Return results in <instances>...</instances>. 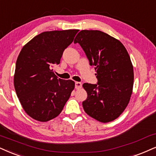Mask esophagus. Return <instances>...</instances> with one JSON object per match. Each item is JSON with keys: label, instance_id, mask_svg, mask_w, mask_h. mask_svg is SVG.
Masks as SVG:
<instances>
[{"label": "esophagus", "instance_id": "obj_1", "mask_svg": "<svg viewBox=\"0 0 156 156\" xmlns=\"http://www.w3.org/2000/svg\"><path fill=\"white\" fill-rule=\"evenodd\" d=\"M82 84L81 82H75V88H76V90L80 89V88H82Z\"/></svg>", "mask_w": 156, "mask_h": 156}]
</instances>
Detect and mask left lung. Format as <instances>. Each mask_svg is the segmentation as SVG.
<instances>
[{"label": "left lung", "instance_id": "obj_1", "mask_svg": "<svg viewBox=\"0 0 156 156\" xmlns=\"http://www.w3.org/2000/svg\"><path fill=\"white\" fill-rule=\"evenodd\" d=\"M80 43L95 66L97 84L84 83L87 98L82 106L88 116L100 122L116 119L124 112L132 93L133 66L126 48L116 38L99 30H82L74 43Z\"/></svg>", "mask_w": 156, "mask_h": 156}]
</instances>
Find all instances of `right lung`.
Listing matches in <instances>:
<instances>
[{"label":"right lung","mask_w":156,"mask_h":156,"mask_svg":"<svg viewBox=\"0 0 156 156\" xmlns=\"http://www.w3.org/2000/svg\"><path fill=\"white\" fill-rule=\"evenodd\" d=\"M78 30L40 33L24 45L17 58L13 83L25 112L45 122L60 114L74 89L71 80L58 79L53 71Z\"/></svg>","instance_id":"1"}]
</instances>
